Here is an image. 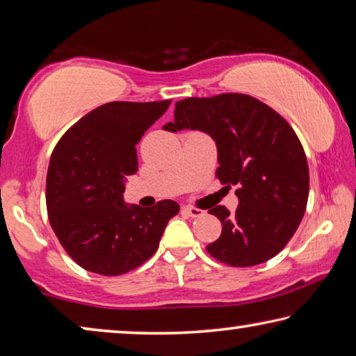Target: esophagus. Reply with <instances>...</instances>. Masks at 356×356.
Instances as JSON below:
<instances>
[{"instance_id": "1", "label": "esophagus", "mask_w": 356, "mask_h": 356, "mask_svg": "<svg viewBox=\"0 0 356 356\" xmlns=\"http://www.w3.org/2000/svg\"><path fill=\"white\" fill-rule=\"evenodd\" d=\"M182 209H184V212H185V213H188V216H190V217H193V218H196V217H201L202 213H204V211H201V209L195 207V206H184Z\"/></svg>"}]
</instances>
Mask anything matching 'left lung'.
Masks as SVG:
<instances>
[{
    "label": "left lung",
    "instance_id": "obj_1",
    "mask_svg": "<svg viewBox=\"0 0 356 356\" xmlns=\"http://www.w3.org/2000/svg\"><path fill=\"white\" fill-rule=\"evenodd\" d=\"M163 129L209 134L217 145L216 176L238 187L234 213L209 209L223 228L206 250L236 268L277 255L300 227L309 198L306 154L289 122L249 95L223 93L177 101L174 120Z\"/></svg>",
    "mask_w": 356,
    "mask_h": 356
}]
</instances>
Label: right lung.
<instances>
[{"mask_svg": "<svg viewBox=\"0 0 356 356\" xmlns=\"http://www.w3.org/2000/svg\"><path fill=\"white\" fill-rule=\"evenodd\" d=\"M171 104L114 101L83 115L58 140L47 171L49 222L60 244L90 273L120 275L154 255L179 212L172 200L154 207L123 201L138 171L136 144Z\"/></svg>", "mask_w": 356, "mask_h": 356, "instance_id": "add662e5", "label": "right lung"}]
</instances>
